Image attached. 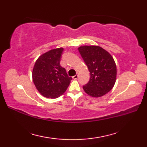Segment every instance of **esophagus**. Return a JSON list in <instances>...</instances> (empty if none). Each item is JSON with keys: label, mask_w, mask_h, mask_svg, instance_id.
Masks as SVG:
<instances>
[{"label": "esophagus", "mask_w": 147, "mask_h": 147, "mask_svg": "<svg viewBox=\"0 0 147 147\" xmlns=\"http://www.w3.org/2000/svg\"><path fill=\"white\" fill-rule=\"evenodd\" d=\"M78 78V74H76L75 76H74L73 77V78L74 79V80H76Z\"/></svg>", "instance_id": "34e87169"}]
</instances>
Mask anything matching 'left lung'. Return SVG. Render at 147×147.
Listing matches in <instances>:
<instances>
[{
    "label": "left lung",
    "mask_w": 147,
    "mask_h": 147,
    "mask_svg": "<svg viewBox=\"0 0 147 147\" xmlns=\"http://www.w3.org/2000/svg\"><path fill=\"white\" fill-rule=\"evenodd\" d=\"M78 51L90 74L88 83L83 86L84 91L92 97L104 96L112 89L116 80L117 67L113 57L99 46H81Z\"/></svg>",
    "instance_id": "obj_1"
}]
</instances>
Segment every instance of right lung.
Segmentation results:
<instances>
[{
    "label": "right lung",
    "mask_w": 147,
    "mask_h": 147,
    "mask_svg": "<svg viewBox=\"0 0 147 147\" xmlns=\"http://www.w3.org/2000/svg\"><path fill=\"white\" fill-rule=\"evenodd\" d=\"M63 48L52 49L41 55L33 69L32 78L39 93L48 98H56L66 91L72 80L60 65Z\"/></svg>",
    "instance_id": "right-lung-1"
}]
</instances>
